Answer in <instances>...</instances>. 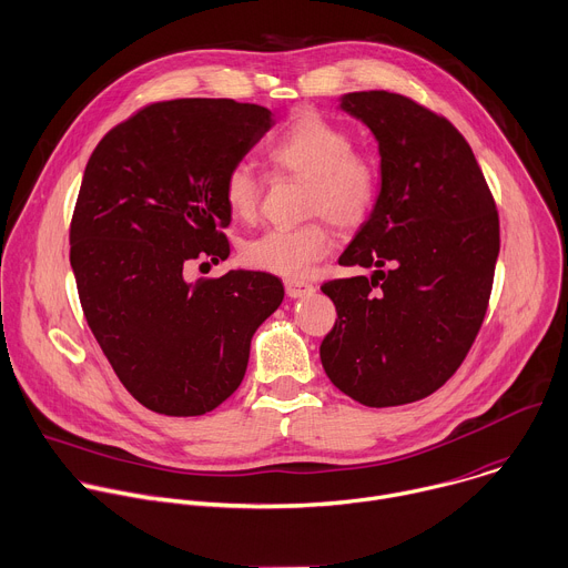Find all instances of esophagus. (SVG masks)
I'll return each instance as SVG.
<instances>
[{"label": "esophagus", "instance_id": "1", "mask_svg": "<svg viewBox=\"0 0 568 568\" xmlns=\"http://www.w3.org/2000/svg\"><path fill=\"white\" fill-rule=\"evenodd\" d=\"M285 292L290 298H303V296H310L314 292V285L305 283V281H298V278H287L285 281Z\"/></svg>", "mask_w": 568, "mask_h": 568}]
</instances>
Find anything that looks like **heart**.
<instances>
[{
    "label": "heart",
    "instance_id": "b5f03b06",
    "mask_svg": "<svg viewBox=\"0 0 568 568\" xmlns=\"http://www.w3.org/2000/svg\"><path fill=\"white\" fill-rule=\"evenodd\" d=\"M270 162L290 175L305 180V214L323 216L343 232L361 227L379 199V171L354 153L352 135L321 115L296 118L267 149ZM225 203L234 219L254 221L261 203V184L250 164L239 162L225 178ZM332 245V232L323 221L298 227H276L243 247L247 265L278 274L303 276Z\"/></svg>",
    "mask_w": 568,
    "mask_h": 568
}]
</instances>
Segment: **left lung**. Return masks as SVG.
I'll use <instances>...</instances> for the list:
<instances>
[{
  "mask_svg": "<svg viewBox=\"0 0 568 568\" xmlns=\"http://www.w3.org/2000/svg\"><path fill=\"white\" fill-rule=\"evenodd\" d=\"M338 109L379 149V199L338 256L369 276L325 283L336 323L321 343L329 382L369 408L419 402L468 354L490 296L499 219L464 135L390 91H354Z\"/></svg>",
  "mask_w": 568,
  "mask_h": 568,
  "instance_id": "obj_1",
  "label": "left lung"
}]
</instances>
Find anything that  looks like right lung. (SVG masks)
<instances>
[{
    "label": "right lung",
    "mask_w": 568,
    "mask_h": 568,
    "mask_svg": "<svg viewBox=\"0 0 568 568\" xmlns=\"http://www.w3.org/2000/svg\"><path fill=\"white\" fill-rule=\"evenodd\" d=\"M274 126L236 100L158 102L111 129L89 158L71 223L87 323L122 386L149 410L199 417L241 386L254 332L283 303L265 272L186 281L225 261L227 171Z\"/></svg>",
    "instance_id": "1"
}]
</instances>
